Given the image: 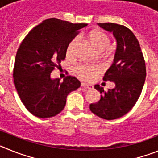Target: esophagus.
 Returning <instances> with one entry per match:
<instances>
[{"mask_svg": "<svg viewBox=\"0 0 158 158\" xmlns=\"http://www.w3.org/2000/svg\"><path fill=\"white\" fill-rule=\"evenodd\" d=\"M81 86L84 88H85V89H93V86L92 85H89L87 83H85V82H82L81 83Z\"/></svg>", "mask_w": 158, "mask_h": 158, "instance_id": "esophagus-1", "label": "esophagus"}]
</instances>
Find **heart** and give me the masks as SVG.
Wrapping results in <instances>:
<instances>
[{
  "label": "heart",
  "instance_id": "heart-1",
  "mask_svg": "<svg viewBox=\"0 0 158 158\" xmlns=\"http://www.w3.org/2000/svg\"><path fill=\"white\" fill-rule=\"evenodd\" d=\"M88 40H89L90 44L93 47V48L99 52L106 50L111 44V40H110L109 37L102 31H93L89 34ZM76 44L77 39H73L69 43L68 48H67L68 55L73 54V49H74ZM100 70H101V68L99 65H88V64H81L75 68V71L77 72V73L81 77L87 79V80L93 79L96 74H98Z\"/></svg>",
  "mask_w": 158,
  "mask_h": 158
}]
</instances>
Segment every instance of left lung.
<instances>
[{"label": "left lung", "mask_w": 158, "mask_h": 158, "mask_svg": "<svg viewBox=\"0 0 158 158\" xmlns=\"http://www.w3.org/2000/svg\"><path fill=\"white\" fill-rule=\"evenodd\" d=\"M98 25L111 32L116 40L114 61L103 78L104 81L114 82L115 86L104 92L96 85L95 89L102 94L101 97L90 104L89 108L97 116L111 120L126 115L139 100L146 80V64L139 41L130 29L113 23Z\"/></svg>", "instance_id": "obj_1"}]
</instances>
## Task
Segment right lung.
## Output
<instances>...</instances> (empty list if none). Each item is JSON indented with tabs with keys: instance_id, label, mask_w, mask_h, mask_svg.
I'll list each match as a JSON object with an SVG mask.
<instances>
[{
	"instance_id": "right-lung-1",
	"label": "right lung",
	"mask_w": 158,
	"mask_h": 158,
	"mask_svg": "<svg viewBox=\"0 0 158 158\" xmlns=\"http://www.w3.org/2000/svg\"><path fill=\"white\" fill-rule=\"evenodd\" d=\"M87 23L56 18L43 20L30 31L18 49L13 69L15 87L25 107L35 116L51 118L63 110L69 93L81 86L67 76L61 83L51 73L65 58L69 43Z\"/></svg>"
}]
</instances>
